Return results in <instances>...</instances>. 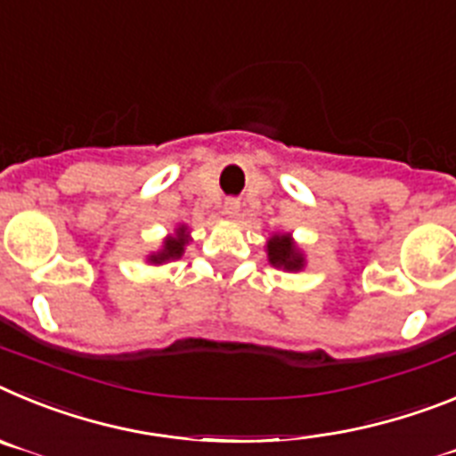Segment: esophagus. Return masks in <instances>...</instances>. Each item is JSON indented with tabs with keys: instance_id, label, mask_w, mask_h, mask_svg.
<instances>
[{
	"instance_id": "esophagus-1",
	"label": "esophagus",
	"mask_w": 456,
	"mask_h": 456,
	"mask_svg": "<svg viewBox=\"0 0 456 456\" xmlns=\"http://www.w3.org/2000/svg\"><path fill=\"white\" fill-rule=\"evenodd\" d=\"M239 208H240V204L236 200H227V201H224V206H223L224 216H229V217L236 216V213H239Z\"/></svg>"
}]
</instances>
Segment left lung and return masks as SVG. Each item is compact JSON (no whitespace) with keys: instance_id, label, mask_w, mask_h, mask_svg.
Segmentation results:
<instances>
[{"instance_id":"8db88e82","label":"left lung","mask_w":456,"mask_h":456,"mask_svg":"<svg viewBox=\"0 0 456 456\" xmlns=\"http://www.w3.org/2000/svg\"><path fill=\"white\" fill-rule=\"evenodd\" d=\"M268 259L273 266H282L287 271H298L303 266V256L298 255L289 236H273L268 240Z\"/></svg>"}]
</instances>
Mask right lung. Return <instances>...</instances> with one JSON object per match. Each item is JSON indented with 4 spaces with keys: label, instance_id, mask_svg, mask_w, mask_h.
Here are the masks:
<instances>
[{
    "label": "right lung",
    "instance_id": "1",
    "mask_svg": "<svg viewBox=\"0 0 456 456\" xmlns=\"http://www.w3.org/2000/svg\"><path fill=\"white\" fill-rule=\"evenodd\" d=\"M185 243H188V239H185L183 229H179V236H169V239L165 240V248H162V252H158L156 256H151V261L176 259V256L183 255V245Z\"/></svg>",
    "mask_w": 456,
    "mask_h": 456
}]
</instances>
